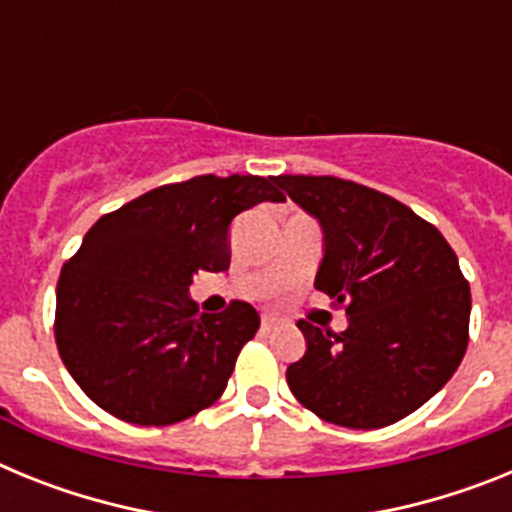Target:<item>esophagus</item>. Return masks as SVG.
Segmentation results:
<instances>
[{
    "mask_svg": "<svg viewBox=\"0 0 512 512\" xmlns=\"http://www.w3.org/2000/svg\"><path fill=\"white\" fill-rule=\"evenodd\" d=\"M279 323L277 315H261V330H271Z\"/></svg>",
    "mask_w": 512,
    "mask_h": 512,
    "instance_id": "obj_1",
    "label": "esophagus"
}]
</instances>
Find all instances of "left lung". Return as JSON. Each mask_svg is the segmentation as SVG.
<instances>
[{"instance_id":"1","label":"left lung","mask_w":512,"mask_h":512,"mask_svg":"<svg viewBox=\"0 0 512 512\" xmlns=\"http://www.w3.org/2000/svg\"><path fill=\"white\" fill-rule=\"evenodd\" d=\"M323 230L315 289L346 305L343 333L300 320L292 395L328 423L369 431L431 400L459 369L472 295L441 233L390 194L336 176H274Z\"/></svg>"}]
</instances>
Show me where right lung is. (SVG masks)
Listing matches in <instances>:
<instances>
[{"instance_id": "add662e5", "label": "right lung", "mask_w": 512, "mask_h": 512, "mask_svg": "<svg viewBox=\"0 0 512 512\" xmlns=\"http://www.w3.org/2000/svg\"><path fill=\"white\" fill-rule=\"evenodd\" d=\"M284 202L274 176H194L99 217L56 289L63 364L99 408L135 425H171L223 395L259 312L207 315L189 297L197 269L230 266V223Z\"/></svg>"}]
</instances>
